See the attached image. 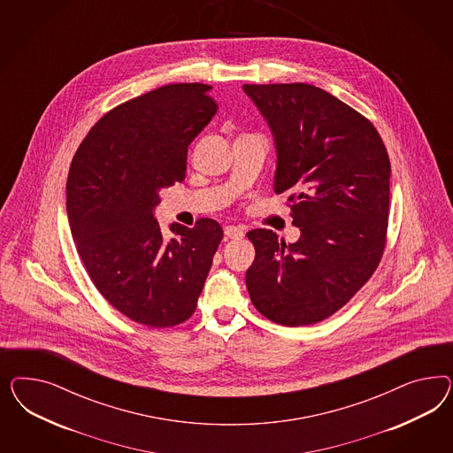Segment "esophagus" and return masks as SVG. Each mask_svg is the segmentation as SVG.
<instances>
[{
  "label": "esophagus",
  "instance_id": "esophagus-1",
  "mask_svg": "<svg viewBox=\"0 0 453 453\" xmlns=\"http://www.w3.org/2000/svg\"><path fill=\"white\" fill-rule=\"evenodd\" d=\"M224 234H226L227 239H241L244 235V231L241 227H237V226H226L224 227Z\"/></svg>",
  "mask_w": 453,
  "mask_h": 453
}]
</instances>
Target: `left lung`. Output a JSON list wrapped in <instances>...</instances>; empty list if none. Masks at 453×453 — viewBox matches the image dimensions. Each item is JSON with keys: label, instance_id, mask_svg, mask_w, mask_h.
<instances>
[{"label": "left lung", "instance_id": "1", "mask_svg": "<svg viewBox=\"0 0 453 453\" xmlns=\"http://www.w3.org/2000/svg\"><path fill=\"white\" fill-rule=\"evenodd\" d=\"M274 133V191L288 194L296 244L269 229L247 233L256 259L246 284L275 324L311 326L335 314L384 256L390 161L375 126L307 82L244 84Z\"/></svg>", "mask_w": 453, "mask_h": 453}]
</instances>
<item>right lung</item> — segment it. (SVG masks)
Instances as JSON below:
<instances>
[{
  "mask_svg": "<svg viewBox=\"0 0 453 453\" xmlns=\"http://www.w3.org/2000/svg\"><path fill=\"white\" fill-rule=\"evenodd\" d=\"M209 84L179 82L106 112L69 167L66 209L78 254L99 294L137 324L174 327L194 314L222 239L219 222L173 224L165 241L152 209L186 178L188 146L218 103Z\"/></svg>",
  "mask_w": 453,
  "mask_h": 453,
  "instance_id": "obj_1",
  "label": "right lung"
}]
</instances>
